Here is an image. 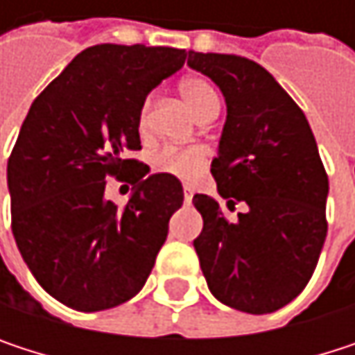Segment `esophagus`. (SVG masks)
<instances>
[{"instance_id":"34e87169","label":"esophagus","mask_w":355,"mask_h":355,"mask_svg":"<svg viewBox=\"0 0 355 355\" xmlns=\"http://www.w3.org/2000/svg\"><path fill=\"white\" fill-rule=\"evenodd\" d=\"M182 191H184V203L189 205V203H191V199H193V187L184 184V189H182Z\"/></svg>"}]
</instances>
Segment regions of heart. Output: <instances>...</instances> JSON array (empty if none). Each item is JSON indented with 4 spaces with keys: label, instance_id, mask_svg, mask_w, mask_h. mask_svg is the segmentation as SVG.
Segmentation results:
<instances>
[{
    "label": "heart",
    "instance_id": "b5f03b06",
    "mask_svg": "<svg viewBox=\"0 0 355 355\" xmlns=\"http://www.w3.org/2000/svg\"><path fill=\"white\" fill-rule=\"evenodd\" d=\"M178 94L199 121H203L211 112H218V105H220L218 94L201 78H184V80H180ZM148 114H150V103L146 101L139 108V114H137V129L139 131H146ZM203 166H205V154L201 150H197V148H189V150L164 148V150H160L158 154L152 156V168L156 173L173 175V177L182 178V180L195 178L201 173Z\"/></svg>",
    "mask_w": 355,
    "mask_h": 355
}]
</instances>
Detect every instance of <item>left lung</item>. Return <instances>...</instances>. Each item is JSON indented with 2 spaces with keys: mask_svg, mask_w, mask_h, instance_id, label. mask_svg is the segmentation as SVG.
Instances as JSON below:
<instances>
[{
  "mask_svg": "<svg viewBox=\"0 0 355 355\" xmlns=\"http://www.w3.org/2000/svg\"><path fill=\"white\" fill-rule=\"evenodd\" d=\"M187 65L224 94L226 123L211 175L228 220L209 195H195L203 230L193 241L209 292L226 306L275 313L313 277L327 236L329 178L300 107L259 63L189 51Z\"/></svg>",
  "mask_w": 355,
  "mask_h": 355,
  "instance_id": "obj_1",
  "label": "left lung"
}]
</instances>
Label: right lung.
Returning <instances> with one entry per match:
<instances>
[{"label": "right lung", "mask_w": 355, "mask_h": 355, "mask_svg": "<svg viewBox=\"0 0 355 355\" xmlns=\"http://www.w3.org/2000/svg\"><path fill=\"white\" fill-rule=\"evenodd\" d=\"M187 51L96 44L36 96L8 160L12 232L36 282L61 304L96 313L131 300L146 284L182 205L177 177L156 173L141 150L146 96L184 65ZM107 176L134 184L119 208Z\"/></svg>", "instance_id": "obj_1"}]
</instances>
